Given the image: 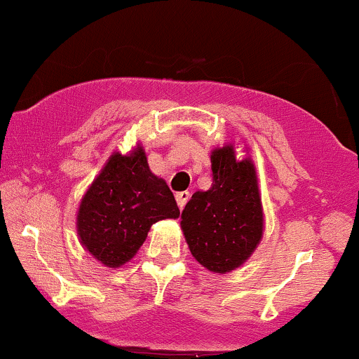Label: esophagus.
Masks as SVG:
<instances>
[{"mask_svg": "<svg viewBox=\"0 0 359 359\" xmlns=\"http://www.w3.org/2000/svg\"><path fill=\"white\" fill-rule=\"evenodd\" d=\"M189 198H191V192H187V191H184V192H177V194H175L177 205H179L180 209H184V205L187 204Z\"/></svg>", "mask_w": 359, "mask_h": 359, "instance_id": "obj_1", "label": "esophagus"}]
</instances>
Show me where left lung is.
<instances>
[{"mask_svg": "<svg viewBox=\"0 0 359 359\" xmlns=\"http://www.w3.org/2000/svg\"><path fill=\"white\" fill-rule=\"evenodd\" d=\"M212 187L197 191L180 215L194 259L207 271L226 274L252 256L264 234V212L252 158H237L236 145L210 152Z\"/></svg>", "mask_w": 359, "mask_h": 359, "instance_id": "8db88e82", "label": "left lung"}]
</instances>
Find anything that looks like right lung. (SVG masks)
Instances as JSON below:
<instances>
[{
  "mask_svg": "<svg viewBox=\"0 0 359 359\" xmlns=\"http://www.w3.org/2000/svg\"><path fill=\"white\" fill-rule=\"evenodd\" d=\"M167 182L150 170L144 147L114 152L81 197L76 234L81 248L105 267H122L145 243L152 224L177 219Z\"/></svg>",
  "mask_w": 359,
  "mask_h": 359,
  "instance_id": "right-lung-1",
  "label": "right lung"
}]
</instances>
